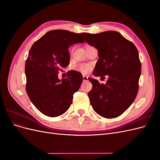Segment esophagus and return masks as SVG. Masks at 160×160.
<instances>
[{"label":"esophagus","instance_id":"esophagus-1","mask_svg":"<svg viewBox=\"0 0 160 160\" xmlns=\"http://www.w3.org/2000/svg\"><path fill=\"white\" fill-rule=\"evenodd\" d=\"M83 82L88 81V77H87V76H83Z\"/></svg>","mask_w":160,"mask_h":160}]
</instances>
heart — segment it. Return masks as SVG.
Here are the masks:
<instances>
[{
  "mask_svg": "<svg viewBox=\"0 0 160 160\" xmlns=\"http://www.w3.org/2000/svg\"><path fill=\"white\" fill-rule=\"evenodd\" d=\"M72 52V49H71L70 51L71 54ZM75 69H76L77 71H78L82 72V73L86 74V73H88V72L91 70V67L88 64L80 63V64H78V65L75 66Z\"/></svg>",
  "mask_w": 160,
  "mask_h": 160,
  "instance_id": "b5f03b06",
  "label": "heart"
}]
</instances>
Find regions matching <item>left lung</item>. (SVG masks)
I'll return each mask as SVG.
<instances>
[{
    "mask_svg": "<svg viewBox=\"0 0 160 160\" xmlns=\"http://www.w3.org/2000/svg\"><path fill=\"white\" fill-rule=\"evenodd\" d=\"M84 40L98 50L93 75L105 79L100 84L93 78L92 89L88 93L95 112L108 119L117 118L126 111L136 98L142 65L136 47L118 32L98 34L81 33Z\"/></svg>",
    "mask_w": 160,
    "mask_h": 160,
    "instance_id": "8db88e82",
    "label": "left lung"
}]
</instances>
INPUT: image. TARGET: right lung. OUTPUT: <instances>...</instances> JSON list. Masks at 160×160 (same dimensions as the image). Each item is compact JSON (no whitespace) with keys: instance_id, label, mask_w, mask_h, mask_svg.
Wrapping results in <instances>:
<instances>
[{"instance_id":"add662e5","label":"right lung","mask_w":160,"mask_h":160,"mask_svg":"<svg viewBox=\"0 0 160 160\" xmlns=\"http://www.w3.org/2000/svg\"><path fill=\"white\" fill-rule=\"evenodd\" d=\"M81 33L52 30L33 43L25 62L26 91L31 102L42 113L55 118L65 113L73 94L83 81L79 72L69 71L67 78L58 73L69 65V47L83 42Z\"/></svg>"}]
</instances>
